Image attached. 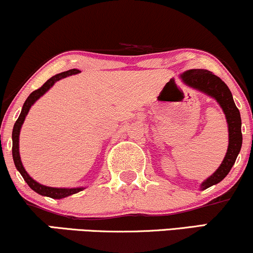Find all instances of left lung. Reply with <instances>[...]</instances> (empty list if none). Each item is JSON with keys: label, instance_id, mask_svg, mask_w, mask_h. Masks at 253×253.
<instances>
[{"label": "left lung", "instance_id": "left-lung-1", "mask_svg": "<svg viewBox=\"0 0 253 253\" xmlns=\"http://www.w3.org/2000/svg\"><path fill=\"white\" fill-rule=\"evenodd\" d=\"M180 79L188 87L206 94L218 102L226 118L229 129V146L226 154L217 171L200 184V190L204 191L223 180L236 163L243 144L242 119L229 87L224 81H221V79L215 77L211 72L206 69H188L180 74Z\"/></svg>", "mask_w": 253, "mask_h": 253}]
</instances>
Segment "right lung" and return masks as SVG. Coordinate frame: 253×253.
<instances>
[{"label": "right lung", "mask_w": 253, "mask_h": 253, "mask_svg": "<svg viewBox=\"0 0 253 253\" xmlns=\"http://www.w3.org/2000/svg\"><path fill=\"white\" fill-rule=\"evenodd\" d=\"M79 71L78 69H71V71H67L63 73H60V74L54 75L51 77L49 80H47V82L39 89H36L30 95L27 97V100L23 103L22 111H21V114L19 119L16 120V123L14 125L13 128V159H14V164L16 169L21 173V175L23 176L24 181L28 184V186L32 188L33 191H35L36 193L41 194V196L44 197H49L53 198V199H62V198H66L68 196H72V194H75L80 191L84 190V187H73V188H63V187H49L45 186V185H42L38 182L36 180L30 176L28 173H27L26 169L22 165V161H21V157H20V132H21V127L24 123V119H26L27 114H28L30 107H32L34 103L38 101V100L41 97L42 95H44L48 90L50 89L51 87L54 86L56 81L61 80V79H65L67 77H71V75L78 74Z\"/></svg>", "instance_id": "obj_1"}]
</instances>
